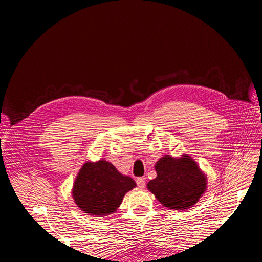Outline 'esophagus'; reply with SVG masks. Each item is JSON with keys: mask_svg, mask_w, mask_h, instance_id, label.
<instances>
[{"mask_svg": "<svg viewBox=\"0 0 262 262\" xmlns=\"http://www.w3.org/2000/svg\"><path fill=\"white\" fill-rule=\"evenodd\" d=\"M137 185H138V187L140 189H144V187H145V178H142V177L137 178Z\"/></svg>", "mask_w": 262, "mask_h": 262, "instance_id": "esophagus-1", "label": "esophagus"}]
</instances>
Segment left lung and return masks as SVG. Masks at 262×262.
<instances>
[{
	"label": "left lung",
	"mask_w": 262,
	"mask_h": 262,
	"mask_svg": "<svg viewBox=\"0 0 262 262\" xmlns=\"http://www.w3.org/2000/svg\"><path fill=\"white\" fill-rule=\"evenodd\" d=\"M155 170L157 176L147 182V189L168 209L192 208L207 190V175L188 154L165 155L156 162Z\"/></svg>",
	"instance_id": "1"
}]
</instances>
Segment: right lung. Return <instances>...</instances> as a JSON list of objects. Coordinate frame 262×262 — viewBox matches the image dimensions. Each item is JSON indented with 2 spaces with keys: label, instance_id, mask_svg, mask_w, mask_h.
Instances as JSON below:
<instances>
[{
  "label": "right lung",
  "instance_id": "obj_1",
  "mask_svg": "<svg viewBox=\"0 0 262 262\" xmlns=\"http://www.w3.org/2000/svg\"><path fill=\"white\" fill-rule=\"evenodd\" d=\"M136 187L131 177L122 175L112 163L101 158L82 166L74 180L72 196L84 213L106 216L115 213L124 194Z\"/></svg>",
  "mask_w": 262,
  "mask_h": 262
}]
</instances>
